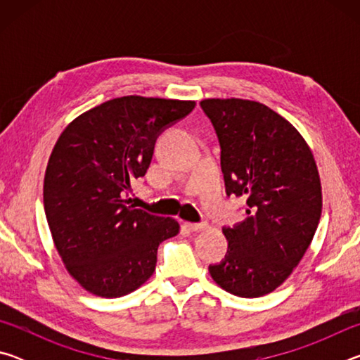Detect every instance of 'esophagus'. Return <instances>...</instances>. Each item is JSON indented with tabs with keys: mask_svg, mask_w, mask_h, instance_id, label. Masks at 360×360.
Segmentation results:
<instances>
[{
	"mask_svg": "<svg viewBox=\"0 0 360 360\" xmlns=\"http://www.w3.org/2000/svg\"><path fill=\"white\" fill-rule=\"evenodd\" d=\"M186 227L191 230V231H202L208 229V224H191V222H186Z\"/></svg>",
	"mask_w": 360,
	"mask_h": 360,
	"instance_id": "obj_1",
	"label": "esophagus"
}]
</instances>
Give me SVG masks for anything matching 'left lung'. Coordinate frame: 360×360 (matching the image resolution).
<instances>
[{"label":"left lung","mask_w":360,"mask_h":360,"mask_svg":"<svg viewBox=\"0 0 360 360\" xmlns=\"http://www.w3.org/2000/svg\"><path fill=\"white\" fill-rule=\"evenodd\" d=\"M200 105L221 143L227 193L248 203L245 221L224 229L229 254L210 275L229 294L264 297L311 245L322 211L318 167L300 131L262 103L205 98Z\"/></svg>","instance_id":"8db88e82"}]
</instances>
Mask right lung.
Here are the masks:
<instances>
[{
    "instance_id": "right-lung-1",
    "label": "right lung",
    "mask_w": 360,
    "mask_h": 360,
    "mask_svg": "<svg viewBox=\"0 0 360 360\" xmlns=\"http://www.w3.org/2000/svg\"><path fill=\"white\" fill-rule=\"evenodd\" d=\"M192 100L129 95L70 122L49 157L44 211L71 278L90 294H130L155 271L157 249L179 233L173 217L127 206L130 182L148 173L158 133Z\"/></svg>"
}]
</instances>
